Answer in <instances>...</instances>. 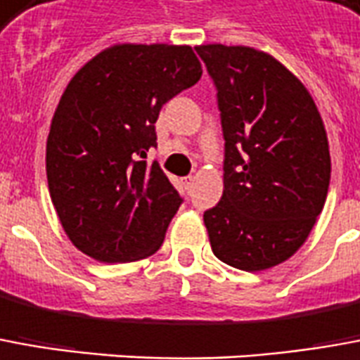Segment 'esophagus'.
<instances>
[{"mask_svg": "<svg viewBox=\"0 0 360 360\" xmlns=\"http://www.w3.org/2000/svg\"><path fill=\"white\" fill-rule=\"evenodd\" d=\"M193 183H195V177H193V175H188V177L183 179V187L187 188V191H191V188H193Z\"/></svg>", "mask_w": 360, "mask_h": 360, "instance_id": "1", "label": "esophagus"}]
</instances>
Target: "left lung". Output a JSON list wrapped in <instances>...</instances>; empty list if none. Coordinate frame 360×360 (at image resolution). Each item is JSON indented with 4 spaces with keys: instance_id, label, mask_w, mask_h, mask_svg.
I'll return each instance as SVG.
<instances>
[{
    "instance_id": "left-lung-1",
    "label": "left lung",
    "mask_w": 360,
    "mask_h": 360,
    "mask_svg": "<svg viewBox=\"0 0 360 360\" xmlns=\"http://www.w3.org/2000/svg\"><path fill=\"white\" fill-rule=\"evenodd\" d=\"M218 87L226 140L224 193L205 212L216 257L265 271L308 240L328 198V132L310 91L269 52L198 44Z\"/></svg>"
}]
</instances>
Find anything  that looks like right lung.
I'll return each mask as SVG.
<instances>
[{"instance_id": "add662e5", "label": "right lung", "mask_w": 360, "mask_h": 360, "mask_svg": "<svg viewBox=\"0 0 360 360\" xmlns=\"http://www.w3.org/2000/svg\"><path fill=\"white\" fill-rule=\"evenodd\" d=\"M200 75L187 44L119 42L70 79L50 122L46 177L58 220L82 253L132 263L160 250L181 197L146 152L163 103Z\"/></svg>"}]
</instances>
